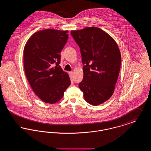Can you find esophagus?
<instances>
[{"instance_id": "esophagus-1", "label": "esophagus", "mask_w": 151, "mask_h": 151, "mask_svg": "<svg viewBox=\"0 0 151 151\" xmlns=\"http://www.w3.org/2000/svg\"><path fill=\"white\" fill-rule=\"evenodd\" d=\"M73 73L72 71H71V72H69V75H70V76L71 78H73Z\"/></svg>"}]
</instances>
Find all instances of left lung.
I'll return each instance as SVG.
<instances>
[{
  "label": "left lung",
  "mask_w": 151,
  "mask_h": 151,
  "mask_svg": "<svg viewBox=\"0 0 151 151\" xmlns=\"http://www.w3.org/2000/svg\"><path fill=\"white\" fill-rule=\"evenodd\" d=\"M79 45L84 65L83 79L79 84L85 100L97 106L114 93L121 65V54L115 40L97 27L71 30Z\"/></svg>",
  "instance_id": "left-lung-1"
}]
</instances>
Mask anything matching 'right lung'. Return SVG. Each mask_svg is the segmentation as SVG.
Listing matches in <instances>:
<instances>
[{"instance_id":"1","label":"right lung","mask_w":151,"mask_h":151,"mask_svg":"<svg viewBox=\"0 0 151 151\" xmlns=\"http://www.w3.org/2000/svg\"><path fill=\"white\" fill-rule=\"evenodd\" d=\"M68 32L52 29L37 31L24 48L25 75L35 93L45 103L54 104L60 100L71 84L68 73L59 66Z\"/></svg>"}]
</instances>
